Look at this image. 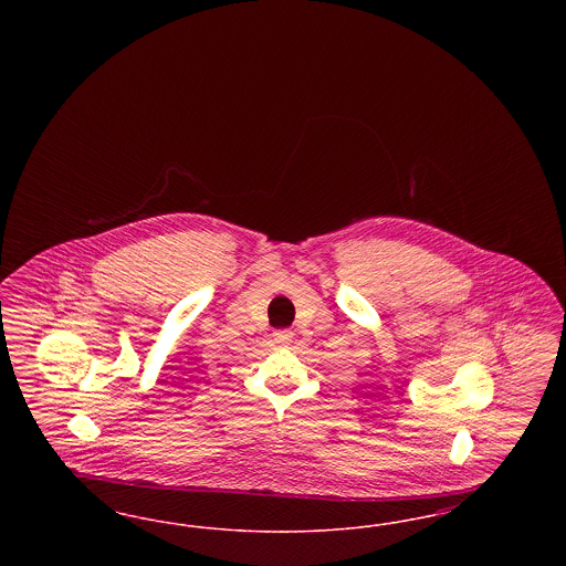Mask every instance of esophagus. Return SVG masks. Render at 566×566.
I'll return each instance as SVG.
<instances>
[{
  "mask_svg": "<svg viewBox=\"0 0 566 566\" xmlns=\"http://www.w3.org/2000/svg\"><path fill=\"white\" fill-rule=\"evenodd\" d=\"M273 342H275L277 346H289V344L293 342V331H289V328L275 331V333H273Z\"/></svg>",
  "mask_w": 566,
  "mask_h": 566,
  "instance_id": "1",
  "label": "esophagus"
}]
</instances>
